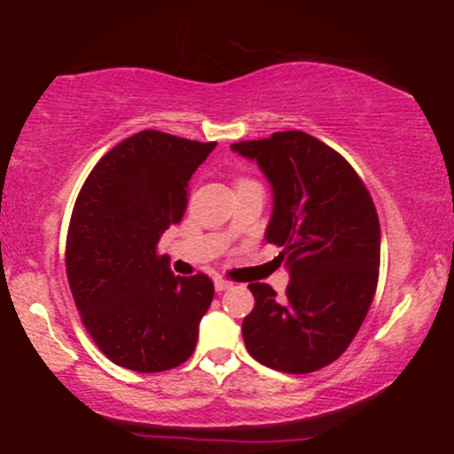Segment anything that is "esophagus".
Returning a JSON list of instances; mask_svg holds the SVG:
<instances>
[{"label": "esophagus", "instance_id": "obj_1", "mask_svg": "<svg viewBox=\"0 0 454 454\" xmlns=\"http://www.w3.org/2000/svg\"><path fill=\"white\" fill-rule=\"evenodd\" d=\"M213 286H215V290L217 293H223V290H228L231 288V281H226V279H222V278H215V281H213Z\"/></svg>", "mask_w": 454, "mask_h": 454}]
</instances>
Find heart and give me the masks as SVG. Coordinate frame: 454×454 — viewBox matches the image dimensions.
<instances>
[{"label": "heart", "instance_id": "1", "mask_svg": "<svg viewBox=\"0 0 454 454\" xmlns=\"http://www.w3.org/2000/svg\"><path fill=\"white\" fill-rule=\"evenodd\" d=\"M239 184H245V181H239Z\"/></svg>", "mask_w": 454, "mask_h": 454}]
</instances>
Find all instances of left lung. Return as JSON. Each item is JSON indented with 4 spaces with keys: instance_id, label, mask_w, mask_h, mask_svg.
Here are the masks:
<instances>
[{
    "instance_id": "8db88e82",
    "label": "left lung",
    "mask_w": 454,
    "mask_h": 454,
    "mask_svg": "<svg viewBox=\"0 0 454 454\" xmlns=\"http://www.w3.org/2000/svg\"><path fill=\"white\" fill-rule=\"evenodd\" d=\"M254 160L273 190L267 241L284 247L290 273L281 299L249 284L256 305L243 341L258 363L311 373L340 358L361 328L378 286L380 222L372 196L346 160L309 134L290 129L231 145Z\"/></svg>"
}]
</instances>
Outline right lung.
<instances>
[{"label":"right lung","instance_id":"obj_1","mask_svg":"<svg viewBox=\"0 0 454 454\" xmlns=\"http://www.w3.org/2000/svg\"><path fill=\"white\" fill-rule=\"evenodd\" d=\"M215 143L143 129L93 166L72 211L66 270L82 325L119 367L155 373L192 356L213 281L176 278L160 237L179 223L187 185Z\"/></svg>","mask_w":454,"mask_h":454}]
</instances>
